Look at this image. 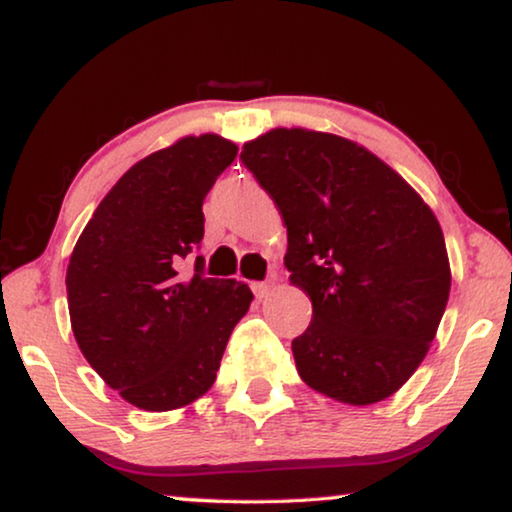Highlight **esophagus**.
<instances>
[{
	"label": "esophagus",
	"instance_id": "obj_1",
	"mask_svg": "<svg viewBox=\"0 0 512 512\" xmlns=\"http://www.w3.org/2000/svg\"><path fill=\"white\" fill-rule=\"evenodd\" d=\"M250 289H253L257 299H266V296L273 292V282H253Z\"/></svg>",
	"mask_w": 512,
	"mask_h": 512
}]
</instances>
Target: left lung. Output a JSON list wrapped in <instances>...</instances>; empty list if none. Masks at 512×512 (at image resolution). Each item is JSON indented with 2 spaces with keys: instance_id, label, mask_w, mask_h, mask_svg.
Segmentation results:
<instances>
[{
  "instance_id": "left-lung-1",
  "label": "left lung",
  "mask_w": 512,
  "mask_h": 512,
  "mask_svg": "<svg viewBox=\"0 0 512 512\" xmlns=\"http://www.w3.org/2000/svg\"><path fill=\"white\" fill-rule=\"evenodd\" d=\"M287 225L289 280L312 301L301 379L347 404L393 395L430 349L451 292L444 232L421 195L356 142L276 128L243 144Z\"/></svg>"
}]
</instances>
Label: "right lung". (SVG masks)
<instances>
[{
	"mask_svg": "<svg viewBox=\"0 0 512 512\" xmlns=\"http://www.w3.org/2000/svg\"><path fill=\"white\" fill-rule=\"evenodd\" d=\"M236 144L183 137L135 163L98 204L66 271L73 335L91 368L144 411L202 398L227 340L253 301L248 285L193 276L181 262L200 250L202 202Z\"/></svg>",
	"mask_w": 512,
	"mask_h": 512,
	"instance_id": "obj_1",
	"label": "right lung"
}]
</instances>
